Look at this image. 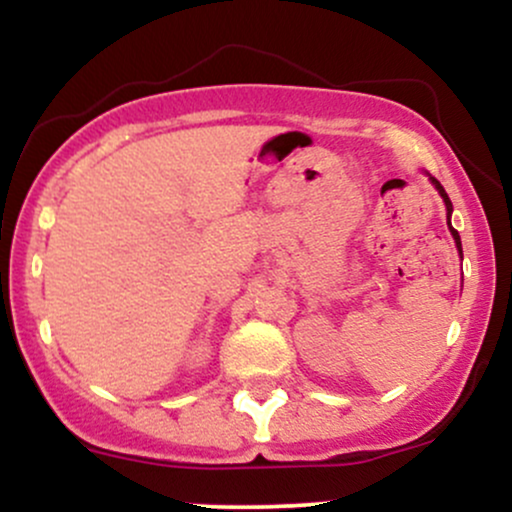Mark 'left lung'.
I'll return each instance as SVG.
<instances>
[{"instance_id": "8db88e82", "label": "left lung", "mask_w": 512, "mask_h": 512, "mask_svg": "<svg viewBox=\"0 0 512 512\" xmlns=\"http://www.w3.org/2000/svg\"><path fill=\"white\" fill-rule=\"evenodd\" d=\"M433 180V185L438 187V192H440V197H443V202H445V209H448V223H450V214H452V202H450V197H448V192L443 190V185H440V182L436 180V178H431ZM450 231H452V236H455V243H457V248H460V252H462V243H460V236H457V231L455 228L450 226Z\"/></svg>"}]
</instances>
